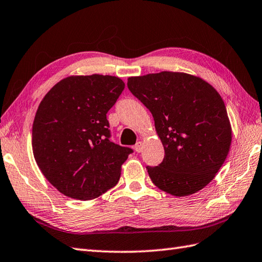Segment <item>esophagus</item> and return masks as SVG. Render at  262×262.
Returning <instances> with one entry per match:
<instances>
[{
    "label": "esophagus",
    "instance_id": "1",
    "mask_svg": "<svg viewBox=\"0 0 262 262\" xmlns=\"http://www.w3.org/2000/svg\"><path fill=\"white\" fill-rule=\"evenodd\" d=\"M134 149H135L137 153H141L142 149H143V143L142 142H137L136 145L134 146Z\"/></svg>",
    "mask_w": 262,
    "mask_h": 262
}]
</instances>
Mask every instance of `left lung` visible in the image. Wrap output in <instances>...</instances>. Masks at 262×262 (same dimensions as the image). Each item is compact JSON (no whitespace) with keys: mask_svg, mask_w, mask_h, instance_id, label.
Listing matches in <instances>:
<instances>
[{"mask_svg":"<svg viewBox=\"0 0 262 262\" xmlns=\"http://www.w3.org/2000/svg\"><path fill=\"white\" fill-rule=\"evenodd\" d=\"M130 93L149 109L165 150L151 182L174 196L196 193L226 161L232 132L226 105L210 83L184 72L130 77Z\"/></svg>","mask_w":262,"mask_h":262,"instance_id":"1","label":"left lung"}]
</instances>
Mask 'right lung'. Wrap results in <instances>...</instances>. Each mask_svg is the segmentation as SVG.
<instances>
[{"label":"right lung","mask_w":262,"mask_h":262,"mask_svg":"<svg viewBox=\"0 0 262 262\" xmlns=\"http://www.w3.org/2000/svg\"><path fill=\"white\" fill-rule=\"evenodd\" d=\"M125 88L118 77L71 76L45 96L32 127V149L59 192L93 200L116 185L133 149L111 141L107 113Z\"/></svg>","instance_id":"right-lung-1"}]
</instances>
